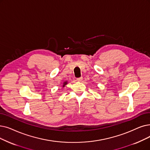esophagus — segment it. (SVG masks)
Segmentation results:
<instances>
[{
	"label": "esophagus",
	"instance_id": "34e87169",
	"mask_svg": "<svg viewBox=\"0 0 150 150\" xmlns=\"http://www.w3.org/2000/svg\"><path fill=\"white\" fill-rule=\"evenodd\" d=\"M76 80L78 81H81L83 80V77H80V78H78V79H76Z\"/></svg>",
	"mask_w": 150,
	"mask_h": 150
}]
</instances>
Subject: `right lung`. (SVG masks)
I'll list each match as a JSON object with an SVG mask.
<instances>
[{
    "instance_id": "add662e5",
    "label": "right lung",
    "mask_w": 150,
    "mask_h": 150,
    "mask_svg": "<svg viewBox=\"0 0 150 150\" xmlns=\"http://www.w3.org/2000/svg\"><path fill=\"white\" fill-rule=\"evenodd\" d=\"M67 83H68L67 81H64V82L62 83V88H64V87H65V86H66Z\"/></svg>"
}]
</instances>
